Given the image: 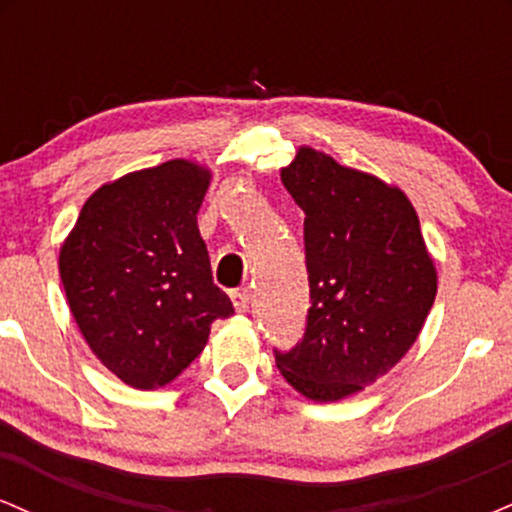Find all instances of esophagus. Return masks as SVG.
Segmentation results:
<instances>
[{"instance_id": "34e87169", "label": "esophagus", "mask_w": 512, "mask_h": 512, "mask_svg": "<svg viewBox=\"0 0 512 512\" xmlns=\"http://www.w3.org/2000/svg\"><path fill=\"white\" fill-rule=\"evenodd\" d=\"M231 301H233V308H236L238 313H248V308H250V291L248 289L233 291L231 293Z\"/></svg>"}]
</instances>
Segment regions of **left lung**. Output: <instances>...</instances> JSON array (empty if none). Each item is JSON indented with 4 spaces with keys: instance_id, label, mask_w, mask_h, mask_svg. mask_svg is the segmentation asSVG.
Listing matches in <instances>:
<instances>
[{
    "instance_id": "left-lung-1",
    "label": "left lung",
    "mask_w": 512,
    "mask_h": 512,
    "mask_svg": "<svg viewBox=\"0 0 512 512\" xmlns=\"http://www.w3.org/2000/svg\"><path fill=\"white\" fill-rule=\"evenodd\" d=\"M281 182L303 209L308 327L276 366L313 402H339L402 361L436 301L438 272L409 197L301 146Z\"/></svg>"
}]
</instances>
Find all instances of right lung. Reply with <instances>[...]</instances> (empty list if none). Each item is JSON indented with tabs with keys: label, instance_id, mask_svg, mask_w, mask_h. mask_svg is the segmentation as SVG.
Masks as SVG:
<instances>
[{
	"label": "right lung",
	"instance_id": "add662e5",
	"mask_svg": "<svg viewBox=\"0 0 512 512\" xmlns=\"http://www.w3.org/2000/svg\"><path fill=\"white\" fill-rule=\"evenodd\" d=\"M211 170L173 158L105 182L60 248L79 332L110 373L158 390L202 354L211 322L233 315L197 228Z\"/></svg>",
	"mask_w": 512,
	"mask_h": 512
}]
</instances>
